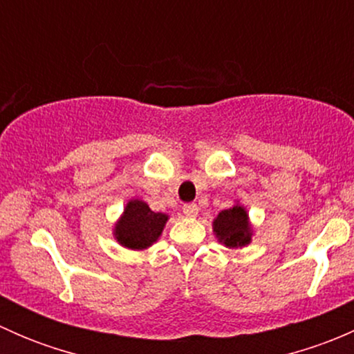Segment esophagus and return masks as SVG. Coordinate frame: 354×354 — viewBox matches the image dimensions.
Listing matches in <instances>:
<instances>
[{"mask_svg":"<svg viewBox=\"0 0 354 354\" xmlns=\"http://www.w3.org/2000/svg\"><path fill=\"white\" fill-rule=\"evenodd\" d=\"M183 214L188 217H195L198 214V205L197 203H185Z\"/></svg>","mask_w":354,"mask_h":354,"instance_id":"34e87169","label":"esophagus"}]
</instances>
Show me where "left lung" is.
<instances>
[{"mask_svg":"<svg viewBox=\"0 0 354 354\" xmlns=\"http://www.w3.org/2000/svg\"><path fill=\"white\" fill-rule=\"evenodd\" d=\"M212 231L217 241L227 248H243L252 243L253 227L250 217L241 203H234L231 209H224L212 221Z\"/></svg>","mask_w":354,"mask_h":354,"instance_id":"obj_1","label":"left lung"}]
</instances>
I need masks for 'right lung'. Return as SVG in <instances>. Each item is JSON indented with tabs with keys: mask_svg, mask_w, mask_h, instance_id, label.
<instances>
[{
	"mask_svg": "<svg viewBox=\"0 0 354 354\" xmlns=\"http://www.w3.org/2000/svg\"><path fill=\"white\" fill-rule=\"evenodd\" d=\"M169 216L162 212H154L151 207L140 198L128 200L123 214L114 224V240L123 248L128 250H147L162 234Z\"/></svg>",
	"mask_w": 354,
	"mask_h": 354,
	"instance_id": "add662e5",
	"label": "right lung"
}]
</instances>
